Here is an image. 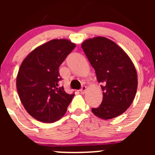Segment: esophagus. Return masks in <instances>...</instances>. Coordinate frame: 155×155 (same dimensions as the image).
I'll use <instances>...</instances> for the list:
<instances>
[{"label":"esophagus","mask_w":155,"mask_h":155,"mask_svg":"<svg viewBox=\"0 0 155 155\" xmlns=\"http://www.w3.org/2000/svg\"><path fill=\"white\" fill-rule=\"evenodd\" d=\"M85 91H86V86L85 85H83V86H82L80 89V91L82 94H84L85 92Z\"/></svg>","instance_id":"esophagus-1"}]
</instances>
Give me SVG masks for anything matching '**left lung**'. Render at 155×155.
Masks as SVG:
<instances>
[{
	"label": "left lung",
	"instance_id": "8db88e82",
	"mask_svg": "<svg viewBox=\"0 0 155 155\" xmlns=\"http://www.w3.org/2000/svg\"><path fill=\"white\" fill-rule=\"evenodd\" d=\"M82 48L103 90V101L91 111L103 119L121 115L130 107L137 93V73L125 51L103 37L85 40Z\"/></svg>",
	"mask_w": 155,
	"mask_h": 155
}]
</instances>
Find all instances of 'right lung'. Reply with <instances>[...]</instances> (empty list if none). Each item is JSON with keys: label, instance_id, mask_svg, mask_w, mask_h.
I'll return each mask as SVG.
<instances>
[{"label": "right lung", "instance_id": "obj_1", "mask_svg": "<svg viewBox=\"0 0 155 155\" xmlns=\"http://www.w3.org/2000/svg\"><path fill=\"white\" fill-rule=\"evenodd\" d=\"M76 47L66 39L52 40L33 50L18 70L16 87L21 104L35 119L52 123L67 112L74 93L60 87L59 67Z\"/></svg>", "mask_w": 155, "mask_h": 155}]
</instances>
